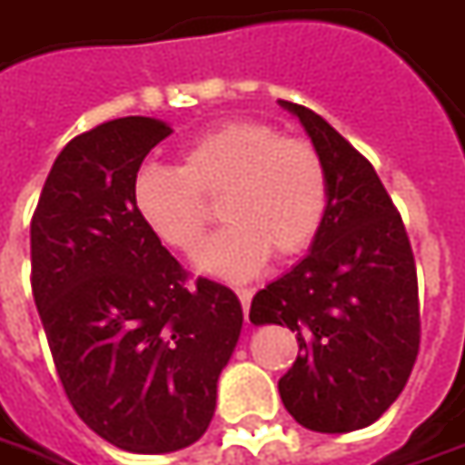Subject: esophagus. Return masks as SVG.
<instances>
[{"mask_svg": "<svg viewBox=\"0 0 465 465\" xmlns=\"http://www.w3.org/2000/svg\"><path fill=\"white\" fill-rule=\"evenodd\" d=\"M236 295L242 300L244 312H249V305H252V298H254V290H252V287H236Z\"/></svg>", "mask_w": 465, "mask_h": 465, "instance_id": "1", "label": "esophagus"}]
</instances>
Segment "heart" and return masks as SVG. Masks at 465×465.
<instances>
[{
  "label": "heart",
  "instance_id": "heart-1",
  "mask_svg": "<svg viewBox=\"0 0 465 465\" xmlns=\"http://www.w3.org/2000/svg\"><path fill=\"white\" fill-rule=\"evenodd\" d=\"M219 201L221 229L198 254V270L249 280L274 259L300 257L328 213V173L308 140L282 137L272 124L232 119L193 137L178 167L144 165L132 183L142 223L170 249L193 254Z\"/></svg>",
  "mask_w": 465,
  "mask_h": 465
}]
</instances>
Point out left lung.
<instances>
[{
    "label": "left lung",
    "mask_w": 465,
    "mask_h": 465,
    "mask_svg": "<svg viewBox=\"0 0 465 465\" xmlns=\"http://www.w3.org/2000/svg\"><path fill=\"white\" fill-rule=\"evenodd\" d=\"M280 106L323 157L328 213L311 254L254 295L249 321L287 325L298 339V359L280 379L287 412L308 430L351 432L387 412L418 359L415 257L364 154L311 109Z\"/></svg>",
    "instance_id": "obj_1"
}]
</instances>
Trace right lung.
I'll use <instances>...</instances> for the list:
<instances>
[{"label":"right lung","instance_id":"right-lung-1","mask_svg":"<svg viewBox=\"0 0 465 465\" xmlns=\"http://www.w3.org/2000/svg\"><path fill=\"white\" fill-rule=\"evenodd\" d=\"M173 129L122 116L78 134L30 223L33 295L60 384L91 430L129 453L195 443L242 333V302L188 272L134 211L142 160Z\"/></svg>","mask_w":465,"mask_h":465}]
</instances>
